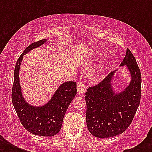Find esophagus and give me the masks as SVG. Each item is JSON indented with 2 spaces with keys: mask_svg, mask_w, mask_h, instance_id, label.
<instances>
[{
  "mask_svg": "<svg viewBox=\"0 0 152 152\" xmlns=\"http://www.w3.org/2000/svg\"><path fill=\"white\" fill-rule=\"evenodd\" d=\"M77 91H78V93H80V94L85 93L86 85L82 81H79L78 83H77Z\"/></svg>",
  "mask_w": 152,
  "mask_h": 152,
  "instance_id": "esophagus-1",
  "label": "esophagus"
}]
</instances>
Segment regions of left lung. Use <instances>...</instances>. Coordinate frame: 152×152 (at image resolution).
Returning <instances> with one entry per match:
<instances>
[{
	"instance_id": "obj_1",
	"label": "left lung",
	"mask_w": 152,
	"mask_h": 152,
	"mask_svg": "<svg viewBox=\"0 0 152 152\" xmlns=\"http://www.w3.org/2000/svg\"><path fill=\"white\" fill-rule=\"evenodd\" d=\"M126 65L131 76L129 86L115 94L113 90V76L109 74L103 80L88 88L86 121L89 132L99 138L112 137L122 133L132 123L140 102L141 73L136 58L127 49L121 66Z\"/></svg>"
}]
</instances>
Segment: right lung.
<instances>
[{
  "instance_id": "1",
  "label": "right lung",
  "mask_w": 152,
  "mask_h": 152,
  "mask_svg": "<svg viewBox=\"0 0 152 152\" xmlns=\"http://www.w3.org/2000/svg\"><path fill=\"white\" fill-rule=\"evenodd\" d=\"M46 41V39H42L31 44L17 60L14 70L12 100L20 122L28 132L37 136L53 137L61 130L67 109L76 96V83L68 81L62 83L47 103L41 106H33L27 103L23 97L19 78L23 55L43 45Z\"/></svg>"
}]
</instances>
